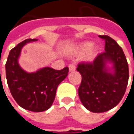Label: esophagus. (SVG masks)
I'll return each instance as SVG.
<instances>
[{"instance_id":"esophagus-1","label":"esophagus","mask_w":134,"mask_h":134,"mask_svg":"<svg viewBox=\"0 0 134 134\" xmlns=\"http://www.w3.org/2000/svg\"><path fill=\"white\" fill-rule=\"evenodd\" d=\"M75 70H76V67L74 64H71L69 65V71H70V72H74Z\"/></svg>"}]
</instances>
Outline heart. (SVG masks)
Returning <instances> with one entry per match:
<instances>
[{"instance_id": "1", "label": "heart", "mask_w": 134, "mask_h": 134, "mask_svg": "<svg viewBox=\"0 0 134 134\" xmlns=\"http://www.w3.org/2000/svg\"><path fill=\"white\" fill-rule=\"evenodd\" d=\"M99 53V47L93 46L92 41H83L73 47L71 54L74 56L84 54L83 60L86 62H92L95 60Z\"/></svg>"}]
</instances>
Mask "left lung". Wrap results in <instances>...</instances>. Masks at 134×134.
I'll return each mask as SVG.
<instances>
[{
	"label": "left lung",
	"instance_id": "1",
	"mask_svg": "<svg viewBox=\"0 0 134 134\" xmlns=\"http://www.w3.org/2000/svg\"><path fill=\"white\" fill-rule=\"evenodd\" d=\"M105 52L92 63H82L77 70L81 74L78 89L82 104L90 112L103 113L116 106L126 92L129 66L124 51L117 42L106 35Z\"/></svg>",
	"mask_w": 134,
	"mask_h": 134
}]
</instances>
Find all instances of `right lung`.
Returning <instances> with one entry per match:
<instances>
[{"instance_id":"obj_1","label":"right lung","mask_w":134,"mask_h":134,"mask_svg":"<svg viewBox=\"0 0 134 134\" xmlns=\"http://www.w3.org/2000/svg\"><path fill=\"white\" fill-rule=\"evenodd\" d=\"M28 38L10 50L5 64V73L10 93L20 106L32 112H42L52 105L58 85L68 75L69 69L55 70L49 67L33 72L19 64L21 50L26 44L37 41Z\"/></svg>"}]
</instances>
